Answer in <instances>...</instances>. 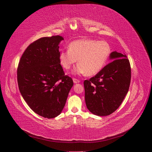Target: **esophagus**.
<instances>
[{
	"label": "esophagus",
	"mask_w": 152,
	"mask_h": 152,
	"mask_svg": "<svg viewBox=\"0 0 152 152\" xmlns=\"http://www.w3.org/2000/svg\"><path fill=\"white\" fill-rule=\"evenodd\" d=\"M73 82H74L75 84L79 83V82H80V80L79 79H75V78H73Z\"/></svg>",
	"instance_id": "esophagus-1"
}]
</instances>
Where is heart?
I'll list each match as a JSON object with an SVG mask.
<instances>
[{
	"label": "heart",
	"instance_id": "1",
	"mask_svg": "<svg viewBox=\"0 0 152 152\" xmlns=\"http://www.w3.org/2000/svg\"><path fill=\"white\" fill-rule=\"evenodd\" d=\"M111 53L109 44L104 40L83 39L74 40L68 49L59 53V62L65 70H69L77 62L74 69L76 74L91 76L98 73L107 63Z\"/></svg>",
	"mask_w": 152,
	"mask_h": 152
}]
</instances>
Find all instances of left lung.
<instances>
[{
  "label": "left lung",
  "mask_w": 152,
  "mask_h": 152,
  "mask_svg": "<svg viewBox=\"0 0 152 152\" xmlns=\"http://www.w3.org/2000/svg\"><path fill=\"white\" fill-rule=\"evenodd\" d=\"M110 58L111 62L84 82L87 108L98 116L109 115L120 107L131 83V65L126 55L113 51Z\"/></svg>",
  "instance_id": "8db88e82"
}]
</instances>
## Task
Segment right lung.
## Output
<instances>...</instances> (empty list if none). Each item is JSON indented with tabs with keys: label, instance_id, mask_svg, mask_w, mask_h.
<instances>
[{
	"label": "right lung",
	"instance_id": "1",
	"mask_svg": "<svg viewBox=\"0 0 152 152\" xmlns=\"http://www.w3.org/2000/svg\"><path fill=\"white\" fill-rule=\"evenodd\" d=\"M61 36L42 37L31 43L22 54L17 68L20 93L29 107L39 115L52 118L65 107L73 85L59 62Z\"/></svg>",
	"mask_w": 152,
	"mask_h": 152
}]
</instances>
